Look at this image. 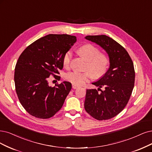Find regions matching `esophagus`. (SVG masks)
I'll list each match as a JSON object with an SVG mask.
<instances>
[{"mask_svg":"<svg viewBox=\"0 0 152 152\" xmlns=\"http://www.w3.org/2000/svg\"><path fill=\"white\" fill-rule=\"evenodd\" d=\"M72 88L73 89H76V88H77L78 87H79V86H78L77 85H74V84H72Z\"/></svg>","mask_w":152,"mask_h":152,"instance_id":"1","label":"esophagus"}]
</instances>
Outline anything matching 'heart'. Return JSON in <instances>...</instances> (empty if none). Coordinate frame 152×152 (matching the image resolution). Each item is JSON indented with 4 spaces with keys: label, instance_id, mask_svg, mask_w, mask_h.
Instances as JSON below:
<instances>
[{
    "label": "heart",
    "instance_id": "1",
    "mask_svg": "<svg viewBox=\"0 0 152 152\" xmlns=\"http://www.w3.org/2000/svg\"><path fill=\"white\" fill-rule=\"evenodd\" d=\"M77 53L88 61L85 72L71 71L65 76L66 80L74 85H81L93 77L99 78L107 71L109 59L105 54L100 53L99 50L91 44H86L77 49ZM72 53L67 50L63 56V63L66 68L69 67Z\"/></svg>",
    "mask_w": 152,
    "mask_h": 152
}]
</instances>
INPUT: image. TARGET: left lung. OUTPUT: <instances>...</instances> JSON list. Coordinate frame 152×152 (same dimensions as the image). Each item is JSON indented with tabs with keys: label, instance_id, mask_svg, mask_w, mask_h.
<instances>
[{
	"label": "left lung",
	"instance_id": "left-lung-1",
	"mask_svg": "<svg viewBox=\"0 0 152 152\" xmlns=\"http://www.w3.org/2000/svg\"><path fill=\"white\" fill-rule=\"evenodd\" d=\"M85 39L105 50L110 67L97 81L92 83L98 87V90L86 89L85 108L95 119L109 120L124 109L131 96L135 77L133 61L125 49L107 36H87ZM103 86L105 90L98 92Z\"/></svg>",
	"mask_w": 152,
	"mask_h": 152
}]
</instances>
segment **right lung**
Here are the masks:
<instances>
[{
  "mask_svg": "<svg viewBox=\"0 0 152 152\" xmlns=\"http://www.w3.org/2000/svg\"><path fill=\"white\" fill-rule=\"evenodd\" d=\"M76 42V37L49 34L32 43L17 62L14 82L22 106L33 116L46 119L62 108L72 85L64 81L52 87L49 77L59 80L58 70L63 67V56Z\"/></svg>",
  "mask_w": 152,
  "mask_h": 152,
  "instance_id": "add662e5",
  "label": "right lung"
}]
</instances>
